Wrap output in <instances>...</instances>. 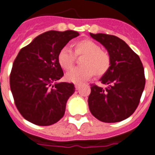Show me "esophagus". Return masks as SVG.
<instances>
[{
    "mask_svg": "<svg viewBox=\"0 0 155 155\" xmlns=\"http://www.w3.org/2000/svg\"><path fill=\"white\" fill-rule=\"evenodd\" d=\"M74 86H75L76 90H78V88L80 87V86H81V83H74Z\"/></svg>",
    "mask_w": 155,
    "mask_h": 155,
    "instance_id": "obj_1",
    "label": "esophagus"
}]
</instances>
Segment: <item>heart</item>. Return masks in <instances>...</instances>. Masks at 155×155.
Returning a JSON list of instances; mask_svg holds the SVG:
<instances>
[{"label":"heart","mask_w":155,"mask_h":155,"mask_svg":"<svg viewBox=\"0 0 155 155\" xmlns=\"http://www.w3.org/2000/svg\"><path fill=\"white\" fill-rule=\"evenodd\" d=\"M73 51L68 47H63L58 54V63L64 70H69L76 60V56H84L81 60L82 66L77 67L65 75L67 81L71 82H84L95 74L102 77L109 71L111 65L110 54L101 50L100 46L90 39L79 40L73 45Z\"/></svg>","instance_id":"1"}]
</instances>
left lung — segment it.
I'll return each instance as SVG.
<instances>
[{
  "mask_svg": "<svg viewBox=\"0 0 155 155\" xmlns=\"http://www.w3.org/2000/svg\"><path fill=\"white\" fill-rule=\"evenodd\" d=\"M90 35L107 48L111 65L100 79L107 87L91 85L89 109L102 122H119L131 116L140 103L145 85L144 67L122 39L106 34L90 33Z\"/></svg>",
  "mask_w": 155,
  "mask_h": 155,
  "instance_id": "1",
  "label": "left lung"
}]
</instances>
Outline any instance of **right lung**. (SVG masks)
<instances>
[{
  "mask_svg": "<svg viewBox=\"0 0 155 155\" xmlns=\"http://www.w3.org/2000/svg\"><path fill=\"white\" fill-rule=\"evenodd\" d=\"M78 35L73 30L47 31L19 52L11 69L10 86L18 110L28 121L45 126L64 116L67 101L75 87L68 82L53 85L64 76L58 54Z\"/></svg>",
  "mask_w": 155,
  "mask_h": 155,
  "instance_id": "1",
  "label": "right lung"
}]
</instances>
